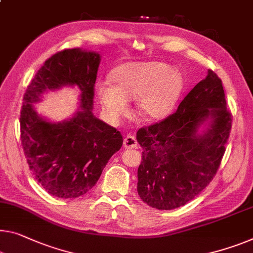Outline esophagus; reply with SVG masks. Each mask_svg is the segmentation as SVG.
I'll return each mask as SVG.
<instances>
[{
  "label": "esophagus",
  "mask_w": 253,
  "mask_h": 253,
  "mask_svg": "<svg viewBox=\"0 0 253 253\" xmlns=\"http://www.w3.org/2000/svg\"><path fill=\"white\" fill-rule=\"evenodd\" d=\"M123 146L124 148L126 149H132V148H138V142L137 139H135L134 135L127 134L123 140Z\"/></svg>",
  "instance_id": "34e87169"
}]
</instances>
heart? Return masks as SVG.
<instances>
[{
	"label": "heart",
	"mask_w": 253,
	"mask_h": 253,
	"mask_svg": "<svg viewBox=\"0 0 253 253\" xmlns=\"http://www.w3.org/2000/svg\"><path fill=\"white\" fill-rule=\"evenodd\" d=\"M111 81L99 83L96 94L105 113L118 121L129 112V103L137 101L140 115L158 121L170 113L180 95L182 77L163 62H133L115 69Z\"/></svg>",
	"instance_id": "b5f03b06"
}]
</instances>
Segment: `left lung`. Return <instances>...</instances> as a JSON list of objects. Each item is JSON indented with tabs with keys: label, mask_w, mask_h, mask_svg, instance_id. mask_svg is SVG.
I'll return each mask as SVG.
<instances>
[{
	"label": "left lung",
	"mask_w": 253,
	"mask_h": 253,
	"mask_svg": "<svg viewBox=\"0 0 253 253\" xmlns=\"http://www.w3.org/2000/svg\"><path fill=\"white\" fill-rule=\"evenodd\" d=\"M209 121L208 130L197 129ZM232 127L221 80L211 70L173 114L137 132L142 147L138 194L159 211L184 206L211 183Z\"/></svg>",
	"instance_id": "8db88e82"
}]
</instances>
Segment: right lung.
I'll return each instance as SVG.
<instances>
[{
  "label": "right lung",
  "instance_id": "right-lung-1",
  "mask_svg": "<svg viewBox=\"0 0 253 253\" xmlns=\"http://www.w3.org/2000/svg\"><path fill=\"white\" fill-rule=\"evenodd\" d=\"M99 62V54L95 52L80 48L57 52L45 61L23 95V153L35 178L54 197L70 199L87 193L110 158L122 147L120 131L92 114ZM67 84L81 88L80 110L67 122H46L32 104L39 101L46 90Z\"/></svg>",
  "mask_w": 253,
  "mask_h": 253
}]
</instances>
